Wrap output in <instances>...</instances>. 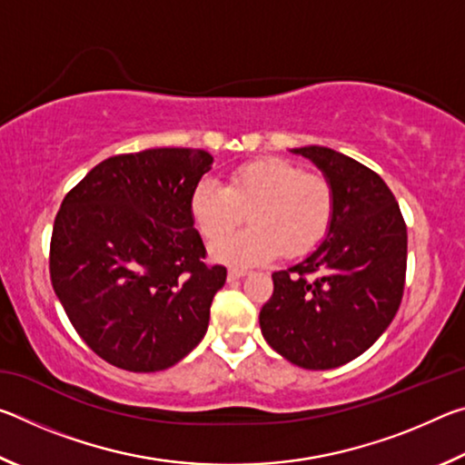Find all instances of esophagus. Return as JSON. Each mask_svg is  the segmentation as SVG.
<instances>
[{"mask_svg": "<svg viewBox=\"0 0 465 465\" xmlns=\"http://www.w3.org/2000/svg\"><path fill=\"white\" fill-rule=\"evenodd\" d=\"M246 274H248V271H243V269H230V271H227V281L233 282V281H238L242 277H246Z\"/></svg>", "mask_w": 465, "mask_h": 465, "instance_id": "esophagus-1", "label": "esophagus"}]
</instances>
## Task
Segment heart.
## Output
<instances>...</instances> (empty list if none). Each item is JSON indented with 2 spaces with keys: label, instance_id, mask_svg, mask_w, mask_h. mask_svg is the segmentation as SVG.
Here are the masks:
<instances>
[{
  "label": "heart",
  "instance_id": "heart-1",
  "mask_svg": "<svg viewBox=\"0 0 465 465\" xmlns=\"http://www.w3.org/2000/svg\"><path fill=\"white\" fill-rule=\"evenodd\" d=\"M249 213L252 227L230 239ZM334 213V193L324 176L308 174L281 157H258L233 168L227 184L203 178L191 194V215L204 240L222 242L213 256L227 264L269 262L282 250L308 254L324 240Z\"/></svg>",
  "mask_w": 465,
  "mask_h": 465
}]
</instances>
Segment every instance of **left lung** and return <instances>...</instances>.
Returning <instances> with one entry per match:
<instances>
[{"label": "left lung", "instance_id": "left-lung-1", "mask_svg": "<svg viewBox=\"0 0 465 465\" xmlns=\"http://www.w3.org/2000/svg\"><path fill=\"white\" fill-rule=\"evenodd\" d=\"M291 153L324 174L334 213L312 254L272 272L261 330L281 357L318 371L363 355L391 324L404 293L408 235L396 199L373 170L320 145Z\"/></svg>", "mask_w": 465, "mask_h": 465}]
</instances>
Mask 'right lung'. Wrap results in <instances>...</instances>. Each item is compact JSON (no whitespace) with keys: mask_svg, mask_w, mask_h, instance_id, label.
Returning a JSON list of instances; mask_svg holds the SVG:
<instances>
[{"mask_svg":"<svg viewBox=\"0 0 465 465\" xmlns=\"http://www.w3.org/2000/svg\"><path fill=\"white\" fill-rule=\"evenodd\" d=\"M213 157L155 147L100 162L54 217L51 282L84 342L127 371L176 365L203 341L225 266H207L191 194Z\"/></svg>","mask_w":465,"mask_h":465,"instance_id":"1","label":"right lung"}]
</instances>
